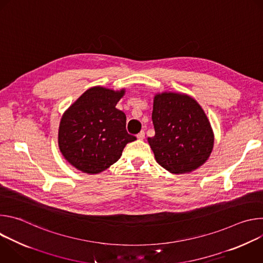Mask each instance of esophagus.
<instances>
[{
    "label": "esophagus",
    "mask_w": 263,
    "mask_h": 263,
    "mask_svg": "<svg viewBox=\"0 0 263 263\" xmlns=\"http://www.w3.org/2000/svg\"><path fill=\"white\" fill-rule=\"evenodd\" d=\"M136 137H137V139H139V140H142L143 138H144V132L143 131H140L137 135H136Z\"/></svg>",
    "instance_id": "esophagus-1"
}]
</instances>
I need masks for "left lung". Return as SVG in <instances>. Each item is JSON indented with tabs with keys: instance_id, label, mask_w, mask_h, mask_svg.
I'll use <instances>...</instances> for the list:
<instances>
[{
	"instance_id": "1",
	"label": "left lung",
	"mask_w": 263,
	"mask_h": 263,
	"mask_svg": "<svg viewBox=\"0 0 263 263\" xmlns=\"http://www.w3.org/2000/svg\"><path fill=\"white\" fill-rule=\"evenodd\" d=\"M155 135L147 137L158 164L172 174L191 173L213 149L214 134L201 105L191 96L163 91L154 96Z\"/></svg>"
}]
</instances>
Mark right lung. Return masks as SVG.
<instances>
[{"mask_svg":"<svg viewBox=\"0 0 263 263\" xmlns=\"http://www.w3.org/2000/svg\"><path fill=\"white\" fill-rule=\"evenodd\" d=\"M125 88L93 86L62 115L58 146L65 160L86 174H99L116 163L127 143L136 140L126 130V115L116 106Z\"/></svg>","mask_w":263,"mask_h":263,"instance_id":"obj_1","label":"right lung"}]
</instances>
